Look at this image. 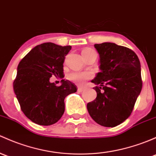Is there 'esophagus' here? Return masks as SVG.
<instances>
[{"instance_id": "34e87169", "label": "esophagus", "mask_w": 156, "mask_h": 156, "mask_svg": "<svg viewBox=\"0 0 156 156\" xmlns=\"http://www.w3.org/2000/svg\"><path fill=\"white\" fill-rule=\"evenodd\" d=\"M84 90V88L82 87H78V91L80 92V93H81V92H83Z\"/></svg>"}]
</instances>
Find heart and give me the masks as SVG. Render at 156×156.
<instances>
[{
    "mask_svg": "<svg viewBox=\"0 0 156 156\" xmlns=\"http://www.w3.org/2000/svg\"><path fill=\"white\" fill-rule=\"evenodd\" d=\"M83 57L90 56L92 55H96V52L93 49H83L81 52ZM93 77V74L90 72H73L68 75V78L70 81H75L78 83H83L86 80L90 79Z\"/></svg>",
    "mask_w": 156,
    "mask_h": 156,
    "instance_id": "obj_1",
    "label": "heart"
}]
</instances>
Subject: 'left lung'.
<instances>
[{"label":"left lung","instance_id":"8db88e82","mask_svg":"<svg viewBox=\"0 0 156 156\" xmlns=\"http://www.w3.org/2000/svg\"><path fill=\"white\" fill-rule=\"evenodd\" d=\"M99 55V68L91 82L96 85L94 101L87 103L93 120L105 127L122 123L132 114L142 89L138 57L131 49L112 42L95 44Z\"/></svg>","mask_w":156,"mask_h":156}]
</instances>
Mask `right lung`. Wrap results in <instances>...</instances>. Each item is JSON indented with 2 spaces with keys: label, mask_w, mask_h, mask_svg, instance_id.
<instances>
[{
  "label": "right lung",
  "mask_w": 156,
  "mask_h": 156,
  "mask_svg": "<svg viewBox=\"0 0 156 156\" xmlns=\"http://www.w3.org/2000/svg\"><path fill=\"white\" fill-rule=\"evenodd\" d=\"M71 48L45 42L34 47L19 63L15 94L24 115L38 125L56 123L64 113L65 98L77 91L68 80L62 79L60 86L50 82L54 75L64 77L63 62Z\"/></svg>",
  "instance_id": "add662e5"
}]
</instances>
